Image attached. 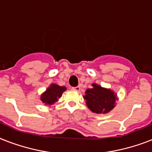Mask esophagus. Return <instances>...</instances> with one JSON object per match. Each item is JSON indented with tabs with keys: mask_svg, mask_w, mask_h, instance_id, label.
<instances>
[{
	"mask_svg": "<svg viewBox=\"0 0 152 152\" xmlns=\"http://www.w3.org/2000/svg\"><path fill=\"white\" fill-rule=\"evenodd\" d=\"M72 89H73L74 91H80V87H72Z\"/></svg>",
	"mask_w": 152,
	"mask_h": 152,
	"instance_id": "1",
	"label": "esophagus"
}]
</instances>
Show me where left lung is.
Listing matches in <instances>:
<instances>
[{
  "mask_svg": "<svg viewBox=\"0 0 152 152\" xmlns=\"http://www.w3.org/2000/svg\"><path fill=\"white\" fill-rule=\"evenodd\" d=\"M92 87L87 89L83 96L89 109L97 114H104L112 110L117 100V95L114 91L96 83H93Z\"/></svg>",
  "mask_w": 152,
  "mask_h": 152,
  "instance_id": "8db88e82",
  "label": "left lung"
}]
</instances>
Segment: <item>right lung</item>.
Masks as SVG:
<instances>
[{"label":"right lung","mask_w":152,"mask_h":152,"mask_svg":"<svg viewBox=\"0 0 152 152\" xmlns=\"http://www.w3.org/2000/svg\"><path fill=\"white\" fill-rule=\"evenodd\" d=\"M66 91V87H61L58 85L52 83L50 85L45 92L42 94L40 96V100L43 103L47 106L52 105L55 102H58V99L62 95V93Z\"/></svg>","instance_id":"right-lung-1"}]
</instances>
